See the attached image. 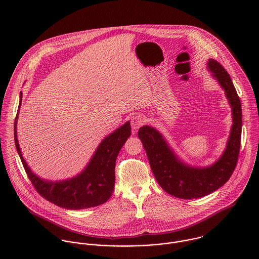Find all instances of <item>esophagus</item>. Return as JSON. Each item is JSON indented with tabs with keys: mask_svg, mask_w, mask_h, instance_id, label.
<instances>
[{
	"mask_svg": "<svg viewBox=\"0 0 259 259\" xmlns=\"http://www.w3.org/2000/svg\"><path fill=\"white\" fill-rule=\"evenodd\" d=\"M146 123V118L142 115V114H135L132 117L131 120V124H132V128L133 132L136 133L142 125H144Z\"/></svg>",
	"mask_w": 259,
	"mask_h": 259,
	"instance_id": "1",
	"label": "esophagus"
}]
</instances>
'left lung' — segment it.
<instances>
[{"instance_id":"1","label":"left lung","mask_w":259,"mask_h":259,"mask_svg":"<svg viewBox=\"0 0 259 259\" xmlns=\"http://www.w3.org/2000/svg\"><path fill=\"white\" fill-rule=\"evenodd\" d=\"M207 69L224 90L232 113V125L226 148L214 163L204 167L186 164L163 136L152 126L144 125L138 134L158 185L168 194L183 199L202 197L222 187L236 166L240 149L242 111L236 90L230 75L215 60H208Z\"/></svg>"}]
</instances>
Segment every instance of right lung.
I'll return each instance as SVG.
<instances>
[{
	"label": "right lung",
	"instance_id": "obj_1",
	"mask_svg": "<svg viewBox=\"0 0 259 259\" xmlns=\"http://www.w3.org/2000/svg\"><path fill=\"white\" fill-rule=\"evenodd\" d=\"M20 104L15 119V144L24 168L37 192L50 202L67 209H83L105 203L114 188V166L119 150L131 137V122L116 128L107 136L96 149L83 170L72 179L64 181L42 180L35 175L23 157L17 136V122L22 105Z\"/></svg>",
	"mask_w": 259,
	"mask_h": 259
}]
</instances>
